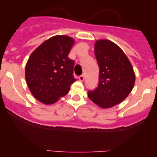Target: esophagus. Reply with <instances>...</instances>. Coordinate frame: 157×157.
Here are the masks:
<instances>
[{"label":"esophagus","instance_id":"obj_1","mask_svg":"<svg viewBox=\"0 0 157 157\" xmlns=\"http://www.w3.org/2000/svg\"><path fill=\"white\" fill-rule=\"evenodd\" d=\"M78 79H79V80H80V82H83V80H84V76H83V75H80V76H79Z\"/></svg>","mask_w":157,"mask_h":157}]
</instances>
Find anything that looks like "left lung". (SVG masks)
<instances>
[{
  "label": "left lung",
  "instance_id": "8db88e82",
  "mask_svg": "<svg viewBox=\"0 0 157 157\" xmlns=\"http://www.w3.org/2000/svg\"><path fill=\"white\" fill-rule=\"evenodd\" d=\"M94 50L99 80L98 87L88 92V97L101 108H111L128 97L134 87L135 74L128 57L114 42L97 40Z\"/></svg>",
  "mask_w": 157,
  "mask_h": 157
}]
</instances>
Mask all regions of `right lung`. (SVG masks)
I'll return each mask as SVG.
<instances>
[{
  "instance_id": "right-lung-1",
  "label": "right lung",
  "mask_w": 157,
  "mask_h": 157,
  "mask_svg": "<svg viewBox=\"0 0 157 157\" xmlns=\"http://www.w3.org/2000/svg\"><path fill=\"white\" fill-rule=\"evenodd\" d=\"M74 39L55 36L33 51L26 63L25 77L30 92L39 102L48 105L67 94L74 77V61L70 59Z\"/></svg>"
}]
</instances>
